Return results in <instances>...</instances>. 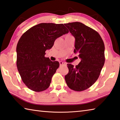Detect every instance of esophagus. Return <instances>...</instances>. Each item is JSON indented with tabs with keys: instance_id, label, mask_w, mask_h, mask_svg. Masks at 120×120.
<instances>
[{
	"instance_id": "obj_1",
	"label": "esophagus",
	"mask_w": 120,
	"mask_h": 120,
	"mask_svg": "<svg viewBox=\"0 0 120 120\" xmlns=\"http://www.w3.org/2000/svg\"><path fill=\"white\" fill-rule=\"evenodd\" d=\"M59 64H60V66H62L63 65H66V64L64 62H62V61H60L59 62Z\"/></svg>"
}]
</instances>
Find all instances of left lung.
Returning <instances> with one entry per match:
<instances>
[{"instance_id":"left-lung-1","label":"left lung","mask_w":120,"mask_h":120,"mask_svg":"<svg viewBox=\"0 0 120 120\" xmlns=\"http://www.w3.org/2000/svg\"><path fill=\"white\" fill-rule=\"evenodd\" d=\"M64 25L75 38L74 53L81 59L76 67L67 64L69 72L65 80L71 89L81 92L98 78L105 62L104 42L98 32L80 22Z\"/></svg>"}]
</instances>
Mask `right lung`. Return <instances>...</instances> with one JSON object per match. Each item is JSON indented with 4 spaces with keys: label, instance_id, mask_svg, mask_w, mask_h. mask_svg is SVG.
Returning <instances> with one entry per match:
<instances>
[{
    "label": "right lung",
    "instance_id": "right-lung-1",
    "mask_svg": "<svg viewBox=\"0 0 120 120\" xmlns=\"http://www.w3.org/2000/svg\"><path fill=\"white\" fill-rule=\"evenodd\" d=\"M63 24L40 23L26 31L18 42L16 64L22 80L31 90H45L59 67L58 61L45 57L56 38L68 33Z\"/></svg>",
    "mask_w": 120,
    "mask_h": 120
}]
</instances>
